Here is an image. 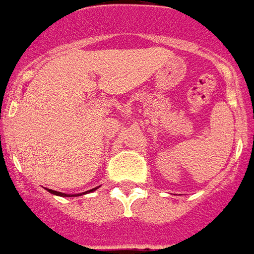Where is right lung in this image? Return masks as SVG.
<instances>
[{
	"instance_id": "add662e5",
	"label": "right lung",
	"mask_w": 254,
	"mask_h": 254,
	"mask_svg": "<svg viewBox=\"0 0 254 254\" xmlns=\"http://www.w3.org/2000/svg\"><path fill=\"white\" fill-rule=\"evenodd\" d=\"M47 190H49V188H47ZM94 190H96V188H94ZM90 190V192H92V190ZM49 192H51L53 195H58V196H75V195H66V193H62V192H57V190H49ZM88 192H89V190H88Z\"/></svg>"
}]
</instances>
